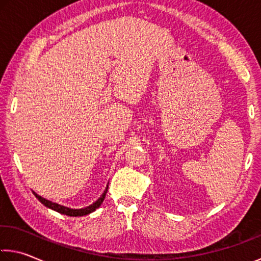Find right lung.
<instances>
[{"label":"right lung","instance_id":"add662e5","mask_svg":"<svg viewBox=\"0 0 261 261\" xmlns=\"http://www.w3.org/2000/svg\"><path fill=\"white\" fill-rule=\"evenodd\" d=\"M107 192H108V186H107V188H106V190H105V193L102 194V196H101L100 198H98V200H97L96 202H95V203H93L92 205L87 206V208H84V209H71V208H67V206L60 205V204H58V203H53V202H51V201L45 200V198H43L41 196L37 195L36 193H34V194H35V196H36L37 198H38V200L41 202V203H43L44 205H46L47 208H51V209L56 210V212L60 213V214L67 215V216H74V217H76V216H85V215H88V214H90V213L95 212V210H96V209L98 208V206H100V205L102 204V202H103V200H105V197H106Z\"/></svg>","mask_w":261,"mask_h":261}]
</instances>
